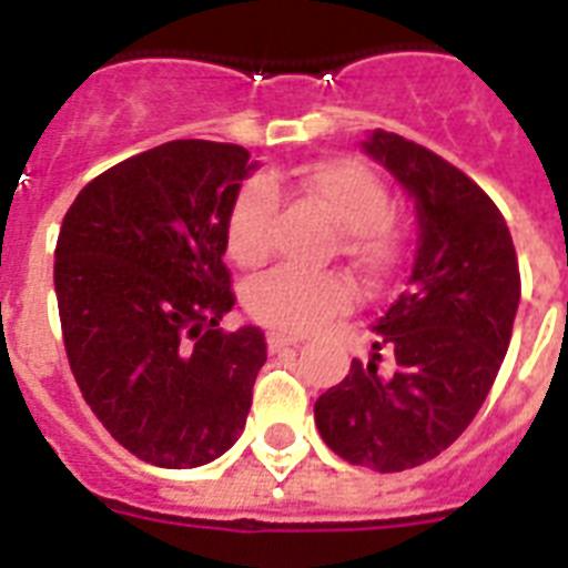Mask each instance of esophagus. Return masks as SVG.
<instances>
[{"label":"esophagus","mask_w":568,"mask_h":568,"mask_svg":"<svg viewBox=\"0 0 568 568\" xmlns=\"http://www.w3.org/2000/svg\"><path fill=\"white\" fill-rule=\"evenodd\" d=\"M266 346H270V352L275 355V352H284V348H293L298 346V339L296 337H284V334H266Z\"/></svg>","instance_id":"obj_1"}]
</instances>
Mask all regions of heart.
Instances as JSON below:
<instances>
[{
	"label": "heart",
	"instance_id": "1",
	"mask_svg": "<svg viewBox=\"0 0 568 568\" xmlns=\"http://www.w3.org/2000/svg\"><path fill=\"white\" fill-rule=\"evenodd\" d=\"M296 187L320 202L339 229V252L366 278H384L405 255V231L393 220V196L387 184L363 161L334 158L307 166L296 181L284 172L243 181L225 216V248L240 266H257L275 243L278 196ZM246 311L281 334H307L355 302V284L337 272H298L278 266L248 281L243 293Z\"/></svg>",
	"mask_w": 568,
	"mask_h": 568
}]
</instances>
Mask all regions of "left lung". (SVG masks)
I'll use <instances>...</instances> for the list:
<instances>
[{"mask_svg": "<svg viewBox=\"0 0 568 568\" xmlns=\"http://www.w3.org/2000/svg\"><path fill=\"white\" fill-rule=\"evenodd\" d=\"M363 152L416 202L419 248L407 290L372 325L375 355L352 361L313 416L334 455L402 471L446 452L484 405L514 334L519 261L505 216L466 172L393 131H372Z\"/></svg>", "mask_w": 568, "mask_h": 568, "instance_id": "8db88e82", "label": "left lung"}]
</instances>
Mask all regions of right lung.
Listing matches in <instances>:
<instances>
[{
    "label": "right lung",
    "mask_w": 568,
    "mask_h": 568,
    "mask_svg": "<svg viewBox=\"0 0 568 568\" xmlns=\"http://www.w3.org/2000/svg\"><path fill=\"white\" fill-rule=\"evenodd\" d=\"M255 170L237 143L172 140L90 181L63 216L54 293L81 396L131 455L193 469L237 443L266 363L234 307L225 216Z\"/></svg>",
    "instance_id": "obj_1"
}]
</instances>
